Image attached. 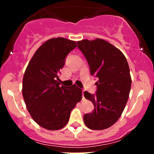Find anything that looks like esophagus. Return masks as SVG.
<instances>
[{
  "label": "esophagus",
  "instance_id": "esophagus-1",
  "mask_svg": "<svg viewBox=\"0 0 154 154\" xmlns=\"http://www.w3.org/2000/svg\"><path fill=\"white\" fill-rule=\"evenodd\" d=\"M85 99V97H84V91H82V100Z\"/></svg>",
  "mask_w": 154,
  "mask_h": 154
}]
</instances>
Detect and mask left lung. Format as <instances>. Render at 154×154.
I'll use <instances>...</instances> for the list:
<instances>
[{
  "mask_svg": "<svg viewBox=\"0 0 154 154\" xmlns=\"http://www.w3.org/2000/svg\"><path fill=\"white\" fill-rule=\"evenodd\" d=\"M77 45L91 75L98 79L96 93H84L94 106L93 112L84 115V122L91 130L109 128L119 119L129 98L132 80L128 61L119 49L102 39L82 40Z\"/></svg>",
  "mask_w": 154,
  "mask_h": 154,
  "instance_id": "1",
  "label": "left lung"
}]
</instances>
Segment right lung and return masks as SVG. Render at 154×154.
Listing matches in <instances>:
<instances>
[{"label":"right lung","mask_w":154,"mask_h":154,"mask_svg":"<svg viewBox=\"0 0 154 154\" xmlns=\"http://www.w3.org/2000/svg\"><path fill=\"white\" fill-rule=\"evenodd\" d=\"M76 47V42L66 38L50 39L36 51L24 72L22 95L26 109L35 122L47 130L63 128L82 99L80 88L60 86L57 80L66 56Z\"/></svg>","instance_id":"obj_1"}]
</instances>
